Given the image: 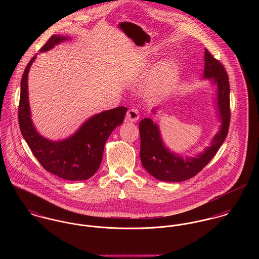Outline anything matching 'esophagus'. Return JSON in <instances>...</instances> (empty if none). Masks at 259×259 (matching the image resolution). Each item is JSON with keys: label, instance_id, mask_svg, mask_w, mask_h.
I'll return each instance as SVG.
<instances>
[{"label": "esophagus", "instance_id": "esophagus-1", "mask_svg": "<svg viewBox=\"0 0 259 259\" xmlns=\"http://www.w3.org/2000/svg\"><path fill=\"white\" fill-rule=\"evenodd\" d=\"M139 118H140V111H138L137 109L128 110L127 113H126V119L128 121L135 122V121H138Z\"/></svg>", "mask_w": 259, "mask_h": 259}]
</instances>
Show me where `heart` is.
Listing matches in <instances>:
<instances>
[{
    "label": "heart",
    "mask_w": 259,
    "mask_h": 259,
    "mask_svg": "<svg viewBox=\"0 0 259 259\" xmlns=\"http://www.w3.org/2000/svg\"><path fill=\"white\" fill-rule=\"evenodd\" d=\"M178 76V66L172 59H166L157 68L150 82L152 93L160 94L168 90Z\"/></svg>",
    "instance_id": "b5f03b06"
}]
</instances>
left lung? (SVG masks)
Listing matches in <instances>:
<instances>
[{
	"label": "left lung",
	"instance_id": "1",
	"mask_svg": "<svg viewBox=\"0 0 259 259\" xmlns=\"http://www.w3.org/2000/svg\"><path fill=\"white\" fill-rule=\"evenodd\" d=\"M204 79H209L217 88L214 109L221 125L208 147L194 156H183L167 148L164 144L159 126L151 118H144L140 122L141 160L143 166L154 179L167 183H181L196 176L215 155L228 133L229 82L228 75L222 64L205 49ZM152 111L154 112L155 109Z\"/></svg>",
	"mask_w": 259,
	"mask_h": 259
}]
</instances>
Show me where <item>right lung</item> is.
Returning a JSON list of instances; mask_svg holds the SVG:
<instances>
[{"mask_svg": "<svg viewBox=\"0 0 259 259\" xmlns=\"http://www.w3.org/2000/svg\"><path fill=\"white\" fill-rule=\"evenodd\" d=\"M71 37L54 35L39 50L46 53ZM37 55L27 65L21 80L19 105V124L21 133L42 167L68 181H85L99 169L105 145L112 131L120 125L127 111L125 107H117L102 111L88 118L74 135L61 141L49 140L37 132L32 120L29 103L28 75Z\"/></svg>", "mask_w": 259, "mask_h": 259, "instance_id": "add662e5", "label": "right lung"}]
</instances>
